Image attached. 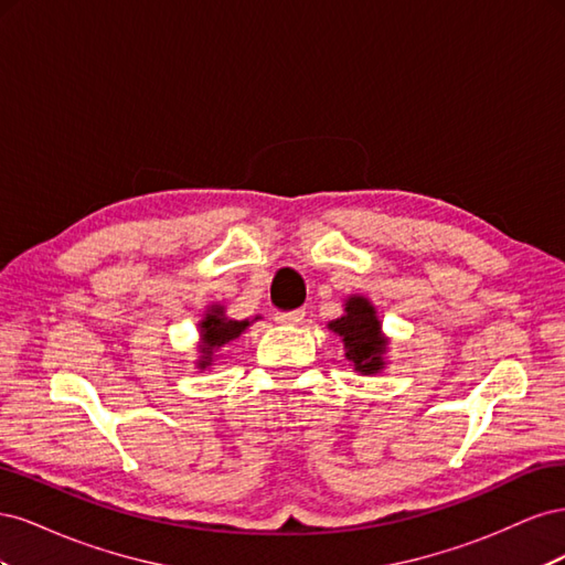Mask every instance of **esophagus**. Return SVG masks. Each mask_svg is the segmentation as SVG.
Instances as JSON below:
<instances>
[{"label": "esophagus", "mask_w": 565, "mask_h": 565, "mask_svg": "<svg viewBox=\"0 0 565 565\" xmlns=\"http://www.w3.org/2000/svg\"><path fill=\"white\" fill-rule=\"evenodd\" d=\"M303 316H306V311L299 309V311H289V313H276V320L280 324H289V328H292V324H299L303 320Z\"/></svg>", "instance_id": "obj_1"}]
</instances>
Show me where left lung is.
I'll list each match as a JSON object with an SVG mask.
<instances>
[{"instance_id":"1","label":"left lung","mask_w":565,"mask_h":565,"mask_svg":"<svg viewBox=\"0 0 565 565\" xmlns=\"http://www.w3.org/2000/svg\"><path fill=\"white\" fill-rule=\"evenodd\" d=\"M341 344H344V358L349 365L372 377L386 367L388 337L382 330V320L374 303L363 295H349L344 299V313L328 322Z\"/></svg>"}]
</instances>
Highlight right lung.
I'll list each match as a JSON object with an SVG mask.
<instances>
[{
	"instance_id": "obj_1",
	"label": "right lung",
	"mask_w": 565,
	"mask_h": 565,
	"mask_svg": "<svg viewBox=\"0 0 565 565\" xmlns=\"http://www.w3.org/2000/svg\"><path fill=\"white\" fill-rule=\"evenodd\" d=\"M262 320V316L254 318H245V320H233L226 316V306L224 303H210L204 309L202 318L198 320V361L195 367L198 370H207L214 365V361H218V351L228 347L231 341H235L241 337L252 322Z\"/></svg>"
}]
</instances>
